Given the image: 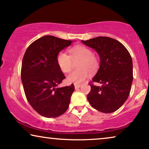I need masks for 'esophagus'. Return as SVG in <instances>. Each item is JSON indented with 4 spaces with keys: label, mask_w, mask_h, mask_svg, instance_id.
<instances>
[{
    "label": "esophagus",
    "mask_w": 149,
    "mask_h": 149,
    "mask_svg": "<svg viewBox=\"0 0 149 149\" xmlns=\"http://www.w3.org/2000/svg\"><path fill=\"white\" fill-rule=\"evenodd\" d=\"M81 87V84H74V88L77 89Z\"/></svg>",
    "instance_id": "1"
}]
</instances>
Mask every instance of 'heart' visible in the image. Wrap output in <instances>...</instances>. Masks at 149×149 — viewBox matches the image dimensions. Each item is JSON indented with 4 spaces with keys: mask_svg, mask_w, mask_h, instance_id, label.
Listing matches in <instances>:
<instances>
[{
    "mask_svg": "<svg viewBox=\"0 0 149 149\" xmlns=\"http://www.w3.org/2000/svg\"><path fill=\"white\" fill-rule=\"evenodd\" d=\"M70 56L64 52L59 53L57 56V63L63 72H68L72 68L73 61L77 63L76 70L68 74V83L79 84L84 81L90 73H94L99 68V61L90 49L84 45H76L69 49Z\"/></svg>",
    "mask_w": 149,
    "mask_h": 149,
    "instance_id": "b5f03b06",
    "label": "heart"
}]
</instances>
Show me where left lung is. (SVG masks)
Here are the masks:
<instances>
[{"label":"left lung","mask_w":149,"mask_h":149,"mask_svg":"<svg viewBox=\"0 0 149 149\" xmlns=\"http://www.w3.org/2000/svg\"><path fill=\"white\" fill-rule=\"evenodd\" d=\"M85 45L95 50L100 64L87 95L89 102L95 109L104 113H113L119 109L129 96L133 81L132 57L125 46L118 40L98 36L81 40Z\"/></svg>","instance_id":"1"}]
</instances>
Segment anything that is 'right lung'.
Wrapping results in <instances>:
<instances>
[{
  "label": "right lung",
  "instance_id": "obj_1",
  "mask_svg": "<svg viewBox=\"0 0 149 149\" xmlns=\"http://www.w3.org/2000/svg\"><path fill=\"white\" fill-rule=\"evenodd\" d=\"M72 40L47 35L34 41L22 60L21 78L26 98L40 115L55 118L68 109L74 85L59 87L64 74L57 63L60 52Z\"/></svg>",
  "mask_w": 149,
  "mask_h": 149
}]
</instances>
